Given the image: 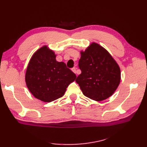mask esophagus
<instances>
[{
  "mask_svg": "<svg viewBox=\"0 0 147 147\" xmlns=\"http://www.w3.org/2000/svg\"><path fill=\"white\" fill-rule=\"evenodd\" d=\"M72 70L73 71V72H74L75 74L77 73V69H76V68H75V67H73V68L72 69Z\"/></svg>",
  "mask_w": 147,
  "mask_h": 147,
  "instance_id": "obj_1",
  "label": "esophagus"
}]
</instances>
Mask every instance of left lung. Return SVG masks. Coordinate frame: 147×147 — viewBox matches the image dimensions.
I'll list each match as a JSON object with an SVG mask.
<instances>
[{
  "instance_id": "obj_1",
  "label": "left lung",
  "mask_w": 147,
  "mask_h": 147,
  "mask_svg": "<svg viewBox=\"0 0 147 147\" xmlns=\"http://www.w3.org/2000/svg\"><path fill=\"white\" fill-rule=\"evenodd\" d=\"M78 67L82 73L75 81L83 94L91 99L102 101L107 99L119 85V66L109 52L98 44L92 43L81 52Z\"/></svg>"
}]
</instances>
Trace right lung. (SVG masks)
Instances as JSON below:
<instances>
[{
    "instance_id": "obj_1",
    "label": "right lung",
    "mask_w": 147,
    "mask_h": 147,
    "mask_svg": "<svg viewBox=\"0 0 147 147\" xmlns=\"http://www.w3.org/2000/svg\"><path fill=\"white\" fill-rule=\"evenodd\" d=\"M77 76L63 62L56 60L55 53L47 46L40 48L30 59L26 82L37 99L50 102L63 97Z\"/></svg>"
}]
</instances>
